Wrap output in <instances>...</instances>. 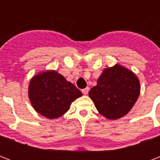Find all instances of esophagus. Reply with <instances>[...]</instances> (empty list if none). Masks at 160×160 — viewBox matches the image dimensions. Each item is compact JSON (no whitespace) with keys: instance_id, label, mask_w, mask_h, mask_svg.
<instances>
[{"instance_id":"esophagus-1","label":"esophagus","mask_w":160,"mask_h":160,"mask_svg":"<svg viewBox=\"0 0 160 160\" xmlns=\"http://www.w3.org/2000/svg\"><path fill=\"white\" fill-rule=\"evenodd\" d=\"M89 90H90V89H89V88H85V89H83L82 90V93L83 94H84V95H87L88 94V92H89Z\"/></svg>"}]
</instances>
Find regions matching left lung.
I'll use <instances>...</instances> for the list:
<instances>
[{"instance_id": "left-lung-1", "label": "left lung", "mask_w": 160, "mask_h": 160, "mask_svg": "<svg viewBox=\"0 0 160 160\" xmlns=\"http://www.w3.org/2000/svg\"><path fill=\"white\" fill-rule=\"evenodd\" d=\"M139 93L140 84L136 75L116 64L103 70L89 96L101 115L108 119H118L130 111Z\"/></svg>"}]
</instances>
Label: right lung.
<instances>
[{
	"instance_id": "right-lung-1",
	"label": "right lung",
	"mask_w": 160,
	"mask_h": 160,
	"mask_svg": "<svg viewBox=\"0 0 160 160\" xmlns=\"http://www.w3.org/2000/svg\"><path fill=\"white\" fill-rule=\"evenodd\" d=\"M28 96L38 114L52 119L65 114L71 103L82 96V93L60 73L47 70L31 78Z\"/></svg>"
}]
</instances>
